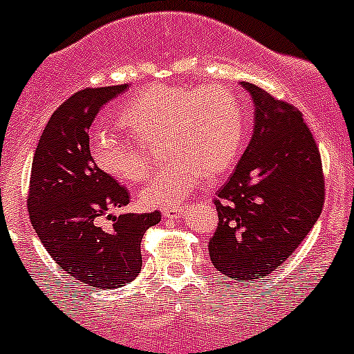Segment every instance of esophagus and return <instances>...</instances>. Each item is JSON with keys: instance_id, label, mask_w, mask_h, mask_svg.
Segmentation results:
<instances>
[{"instance_id": "esophagus-1", "label": "esophagus", "mask_w": 354, "mask_h": 354, "mask_svg": "<svg viewBox=\"0 0 354 354\" xmlns=\"http://www.w3.org/2000/svg\"><path fill=\"white\" fill-rule=\"evenodd\" d=\"M184 214L183 207H168V209H163V216L168 217V219H179Z\"/></svg>"}]
</instances>
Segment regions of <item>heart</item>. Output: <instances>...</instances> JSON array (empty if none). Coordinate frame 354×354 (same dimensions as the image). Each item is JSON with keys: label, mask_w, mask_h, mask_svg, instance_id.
<instances>
[{"label": "heart", "mask_w": 354, "mask_h": 354, "mask_svg": "<svg viewBox=\"0 0 354 354\" xmlns=\"http://www.w3.org/2000/svg\"><path fill=\"white\" fill-rule=\"evenodd\" d=\"M121 122L138 142L103 131L91 144V156L110 177L135 184L149 174L147 147L163 142L170 161L138 194L145 207L179 205L205 175L228 170L244 144V110L235 93L219 84L149 86L122 109Z\"/></svg>", "instance_id": "obj_1"}]
</instances>
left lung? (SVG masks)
I'll return each mask as SVG.
<instances>
[{"label": "left lung", "instance_id": "8db88e82", "mask_svg": "<svg viewBox=\"0 0 354 354\" xmlns=\"http://www.w3.org/2000/svg\"><path fill=\"white\" fill-rule=\"evenodd\" d=\"M252 137L225 186L217 191L214 267L249 284L286 261L316 225L325 180L319 151L302 113L251 82Z\"/></svg>", "mask_w": 354, "mask_h": 354}]
</instances>
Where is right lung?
Returning <instances> with one entry per match:
<instances>
[{"label":"right lung","instance_id":"add662e5","mask_svg":"<svg viewBox=\"0 0 354 354\" xmlns=\"http://www.w3.org/2000/svg\"><path fill=\"white\" fill-rule=\"evenodd\" d=\"M128 84L84 89L52 113L35 151L29 179V219L52 259L80 284L121 288L142 270L140 242L161 214H119L128 191L100 170L89 151V128L100 110ZM109 216L110 229L99 226Z\"/></svg>","mask_w":354,"mask_h":354}]
</instances>
